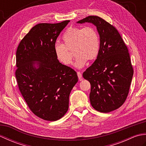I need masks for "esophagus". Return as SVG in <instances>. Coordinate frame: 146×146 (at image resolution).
Wrapping results in <instances>:
<instances>
[{
	"label": "esophagus",
	"instance_id": "obj_1",
	"mask_svg": "<svg viewBox=\"0 0 146 146\" xmlns=\"http://www.w3.org/2000/svg\"><path fill=\"white\" fill-rule=\"evenodd\" d=\"M77 75H78V78H79V80H82V73H80V72H77Z\"/></svg>",
	"mask_w": 146,
	"mask_h": 146
}]
</instances>
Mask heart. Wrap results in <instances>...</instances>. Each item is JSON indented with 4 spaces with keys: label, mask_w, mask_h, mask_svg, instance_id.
<instances>
[{
    "label": "heart",
    "mask_w": 146,
    "mask_h": 146,
    "mask_svg": "<svg viewBox=\"0 0 146 146\" xmlns=\"http://www.w3.org/2000/svg\"><path fill=\"white\" fill-rule=\"evenodd\" d=\"M63 44H56L54 52L58 60L66 66L72 64L74 50L76 56L75 66L82 68L86 61H93L97 57L100 49V39L96 29L92 26L70 27L63 36Z\"/></svg>",
    "instance_id": "obj_1"
}]
</instances>
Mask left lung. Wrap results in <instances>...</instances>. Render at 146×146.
<instances>
[{"instance_id": "1", "label": "left lung", "mask_w": 146, "mask_h": 146, "mask_svg": "<svg viewBox=\"0 0 146 146\" xmlns=\"http://www.w3.org/2000/svg\"><path fill=\"white\" fill-rule=\"evenodd\" d=\"M92 23L100 36L96 60L83 73L91 85L90 100L100 112L108 113L122 106L129 92L134 74L127 47L115 27L103 19L90 15L77 23Z\"/></svg>"}]
</instances>
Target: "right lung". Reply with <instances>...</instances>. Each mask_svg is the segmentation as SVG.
<instances>
[{
	"label": "right lung",
	"mask_w": 146,
	"mask_h": 146,
	"mask_svg": "<svg viewBox=\"0 0 146 146\" xmlns=\"http://www.w3.org/2000/svg\"><path fill=\"white\" fill-rule=\"evenodd\" d=\"M69 22L37 24L17 49L19 89L30 110L45 120L64 115L70 92L78 80L76 71L60 63L54 52L56 39Z\"/></svg>",
	"instance_id": "add662e5"
}]
</instances>
